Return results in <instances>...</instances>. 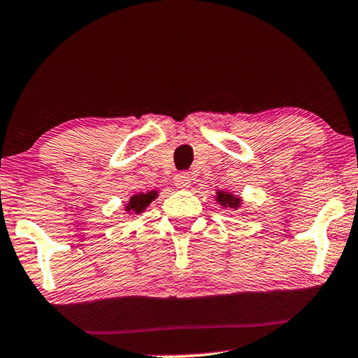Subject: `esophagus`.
<instances>
[{"label":"esophagus","mask_w":358,"mask_h":358,"mask_svg":"<svg viewBox=\"0 0 358 358\" xmlns=\"http://www.w3.org/2000/svg\"><path fill=\"white\" fill-rule=\"evenodd\" d=\"M174 186L178 189H187L191 186V176H189V172H179V174H176Z\"/></svg>","instance_id":"obj_1"}]
</instances>
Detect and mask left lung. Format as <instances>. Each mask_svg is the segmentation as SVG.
Returning <instances> with one entry per match:
<instances>
[{
	"mask_svg": "<svg viewBox=\"0 0 358 358\" xmlns=\"http://www.w3.org/2000/svg\"><path fill=\"white\" fill-rule=\"evenodd\" d=\"M216 203L221 206V208H231V209H236L239 206L243 204V199L239 196H234L231 194V192H226V191H217L216 192Z\"/></svg>",
	"mask_w": 358,
	"mask_h": 358,
	"instance_id": "obj_1",
	"label": "left lung"
}]
</instances>
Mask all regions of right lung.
I'll list each match as a JSON object with an SVG mask.
<instances>
[{"mask_svg": "<svg viewBox=\"0 0 358 358\" xmlns=\"http://www.w3.org/2000/svg\"><path fill=\"white\" fill-rule=\"evenodd\" d=\"M159 191H150V192H138V194H134L129 199V203L125 204V213L130 214H141L144 213L152 201L157 197Z\"/></svg>", "mask_w": 358, "mask_h": 358, "instance_id": "obj_1", "label": "right lung"}]
</instances>
